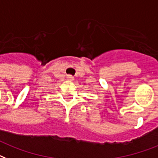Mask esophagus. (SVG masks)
I'll return each mask as SVG.
<instances>
[{"instance_id": "obj_1", "label": "esophagus", "mask_w": 158, "mask_h": 158, "mask_svg": "<svg viewBox=\"0 0 158 158\" xmlns=\"http://www.w3.org/2000/svg\"><path fill=\"white\" fill-rule=\"evenodd\" d=\"M67 78H68V80H70V81H73V79H74V77H73V76H71V75L67 76Z\"/></svg>"}]
</instances>
